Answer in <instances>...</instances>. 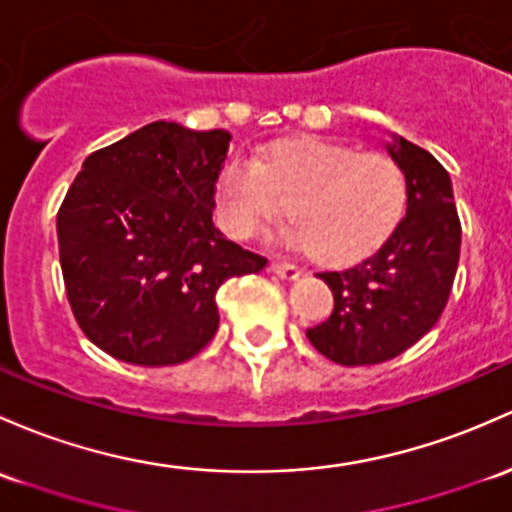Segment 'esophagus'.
Wrapping results in <instances>:
<instances>
[{
  "label": "esophagus",
  "mask_w": 512,
  "mask_h": 512,
  "mask_svg": "<svg viewBox=\"0 0 512 512\" xmlns=\"http://www.w3.org/2000/svg\"><path fill=\"white\" fill-rule=\"evenodd\" d=\"M270 272L277 274L279 279H287V282H292V279H299V267L289 265V262H272L270 265Z\"/></svg>",
  "instance_id": "esophagus-1"
}]
</instances>
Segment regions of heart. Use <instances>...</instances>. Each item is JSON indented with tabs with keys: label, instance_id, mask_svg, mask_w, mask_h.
I'll use <instances>...</instances> for the list:
<instances>
[{
	"label": "heart",
	"instance_id": "heart-1",
	"mask_svg": "<svg viewBox=\"0 0 512 512\" xmlns=\"http://www.w3.org/2000/svg\"><path fill=\"white\" fill-rule=\"evenodd\" d=\"M289 238L314 262L343 267L373 255L395 235L410 206V181L385 152L299 134L267 144L247 161L233 157L215 176V220L250 240L279 213Z\"/></svg>",
	"mask_w": 512,
	"mask_h": 512
}]
</instances>
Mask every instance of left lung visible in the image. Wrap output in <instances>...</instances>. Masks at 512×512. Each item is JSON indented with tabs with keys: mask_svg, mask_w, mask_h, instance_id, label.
I'll list each match as a JSON object with an SVG mask.
<instances>
[{
	"mask_svg": "<svg viewBox=\"0 0 512 512\" xmlns=\"http://www.w3.org/2000/svg\"><path fill=\"white\" fill-rule=\"evenodd\" d=\"M387 152L410 181L405 220L365 260L319 272L333 311L306 338L338 365H375L414 346L439 321L459 267L461 223L446 169L402 137Z\"/></svg>",
	"mask_w": 512,
	"mask_h": 512,
	"instance_id": "left-lung-1",
	"label": "left lung"
}]
</instances>
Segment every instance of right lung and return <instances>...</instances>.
Wrapping results in <instances>:
<instances>
[{"instance_id":"obj_1","label":"right lung","mask_w":512,"mask_h":512,"mask_svg":"<svg viewBox=\"0 0 512 512\" xmlns=\"http://www.w3.org/2000/svg\"><path fill=\"white\" fill-rule=\"evenodd\" d=\"M225 129L152 125L98 149L58 208L68 304L85 336L132 365H176L218 331L215 292L262 255L213 225Z\"/></svg>"}]
</instances>
